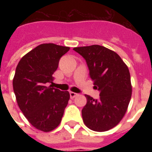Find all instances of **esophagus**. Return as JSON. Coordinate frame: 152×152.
Listing matches in <instances>:
<instances>
[{
    "label": "esophagus",
    "mask_w": 152,
    "mask_h": 152,
    "mask_svg": "<svg viewBox=\"0 0 152 152\" xmlns=\"http://www.w3.org/2000/svg\"><path fill=\"white\" fill-rule=\"evenodd\" d=\"M76 96H78V94H76V93L74 92H70V97H71L72 99H74Z\"/></svg>",
    "instance_id": "obj_1"
}]
</instances>
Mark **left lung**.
<instances>
[{"instance_id": "8db88e82", "label": "left lung", "mask_w": 152, "mask_h": 152, "mask_svg": "<svg viewBox=\"0 0 152 152\" xmlns=\"http://www.w3.org/2000/svg\"><path fill=\"white\" fill-rule=\"evenodd\" d=\"M73 50L85 58L89 77L98 89L99 99L86 95L83 121L97 132L111 129L121 121L127 111L132 94L130 74L117 53L102 45L76 47Z\"/></svg>"}]
</instances>
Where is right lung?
Instances as JSON below:
<instances>
[{"label":"right lung","mask_w":152,"mask_h":152,"mask_svg":"<svg viewBox=\"0 0 152 152\" xmlns=\"http://www.w3.org/2000/svg\"><path fill=\"white\" fill-rule=\"evenodd\" d=\"M69 47L41 44L23 57L13 88L19 108L35 128L50 132L58 126L70 99L68 91L53 88V74Z\"/></svg>","instance_id":"add662e5"}]
</instances>
